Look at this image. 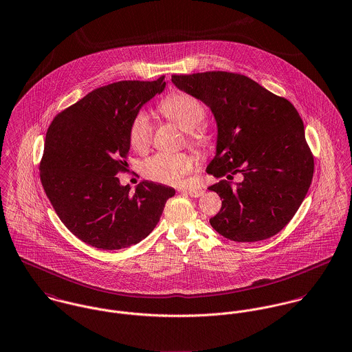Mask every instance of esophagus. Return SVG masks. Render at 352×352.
<instances>
[{"label": "esophagus", "mask_w": 352, "mask_h": 352, "mask_svg": "<svg viewBox=\"0 0 352 352\" xmlns=\"http://www.w3.org/2000/svg\"><path fill=\"white\" fill-rule=\"evenodd\" d=\"M184 192L186 195L193 197V198H198V197H202V195H205V190H202V189H188V190H184Z\"/></svg>", "instance_id": "1"}]
</instances>
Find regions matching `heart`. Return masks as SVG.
<instances>
[{"label":"heart","mask_w":352,"mask_h":352,"mask_svg":"<svg viewBox=\"0 0 352 352\" xmlns=\"http://www.w3.org/2000/svg\"><path fill=\"white\" fill-rule=\"evenodd\" d=\"M159 112L179 128L189 132L190 142L204 147L206 136L199 128L205 120V108L188 93H173L159 104ZM153 125L146 112L138 113L129 126V143L135 150H146L151 143ZM195 159L189 154H164L159 153L144 163V174L162 184L179 185L185 175L195 170Z\"/></svg>","instance_id":"1"}]
</instances>
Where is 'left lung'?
<instances>
[{
	"label": "left lung",
	"instance_id": "left-lung-1",
	"mask_svg": "<svg viewBox=\"0 0 352 352\" xmlns=\"http://www.w3.org/2000/svg\"><path fill=\"white\" fill-rule=\"evenodd\" d=\"M173 83L202 101L217 125L216 155L206 173L226 179L208 189L221 209L210 226L234 241H259L278 234L302 204L313 177L304 122L286 98L258 82L227 72L173 76Z\"/></svg>",
	"mask_w": 352,
	"mask_h": 352
}]
</instances>
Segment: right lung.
<instances>
[{
    "mask_svg": "<svg viewBox=\"0 0 352 352\" xmlns=\"http://www.w3.org/2000/svg\"><path fill=\"white\" fill-rule=\"evenodd\" d=\"M166 87L121 80L98 87L51 122L40 163V179L56 214L72 234L100 250H121L153 232L170 186L142 181L133 195L118 173L128 164L133 118Z\"/></svg>",
    "mask_w": 352,
    "mask_h": 352,
    "instance_id": "add662e5",
    "label": "right lung"
}]
</instances>
